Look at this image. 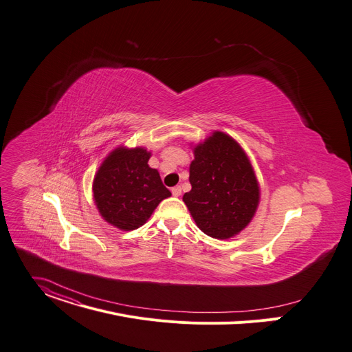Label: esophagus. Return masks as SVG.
<instances>
[{"label": "esophagus", "mask_w": 352, "mask_h": 352, "mask_svg": "<svg viewBox=\"0 0 352 352\" xmlns=\"http://www.w3.org/2000/svg\"><path fill=\"white\" fill-rule=\"evenodd\" d=\"M171 192L174 197H179L181 195V186L179 185H175L171 188Z\"/></svg>", "instance_id": "34e87169"}]
</instances>
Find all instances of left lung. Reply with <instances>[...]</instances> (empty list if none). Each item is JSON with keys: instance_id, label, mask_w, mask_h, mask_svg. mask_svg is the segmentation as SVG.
I'll list each match as a JSON object with an SVG mask.
<instances>
[{"instance_id": "8db88e82", "label": "left lung", "mask_w": 352, "mask_h": 352, "mask_svg": "<svg viewBox=\"0 0 352 352\" xmlns=\"http://www.w3.org/2000/svg\"><path fill=\"white\" fill-rule=\"evenodd\" d=\"M189 166L192 189L184 202L197 226L213 239H230L251 221L260 202V186L240 144L213 132L194 148Z\"/></svg>"}]
</instances>
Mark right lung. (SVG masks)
Segmentation results:
<instances>
[{"instance_id":"1","label":"right lung","mask_w":352,"mask_h":352,"mask_svg":"<svg viewBox=\"0 0 352 352\" xmlns=\"http://www.w3.org/2000/svg\"><path fill=\"white\" fill-rule=\"evenodd\" d=\"M143 147H118L95 174L92 192L101 216L120 230H135L163 199L171 197L157 170L148 167Z\"/></svg>"}]
</instances>
